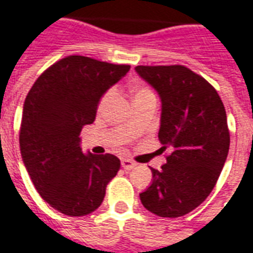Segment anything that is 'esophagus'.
<instances>
[{"label": "esophagus", "instance_id": "esophagus-1", "mask_svg": "<svg viewBox=\"0 0 253 253\" xmlns=\"http://www.w3.org/2000/svg\"><path fill=\"white\" fill-rule=\"evenodd\" d=\"M121 165H123V168L125 170H130L133 169L136 166V164L132 161V159H128V158H124L123 161H121Z\"/></svg>", "mask_w": 253, "mask_h": 253}]
</instances>
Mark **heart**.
<instances>
[{"label":"heart","instance_id":"heart-1","mask_svg":"<svg viewBox=\"0 0 253 253\" xmlns=\"http://www.w3.org/2000/svg\"><path fill=\"white\" fill-rule=\"evenodd\" d=\"M113 95H114V88H109L105 94L102 95L99 105H98L99 110H103V109L109 105V102L112 101ZM151 95H154V92H152L150 88H147V87H137V88L135 89V92H133V101L140 99V98H146V96H151ZM154 96H155V95H154Z\"/></svg>","mask_w":253,"mask_h":253}]
</instances>
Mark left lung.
<instances>
[{
	"mask_svg": "<svg viewBox=\"0 0 253 253\" xmlns=\"http://www.w3.org/2000/svg\"><path fill=\"white\" fill-rule=\"evenodd\" d=\"M162 102L159 141L169 148L162 169L140 193L152 214L178 218L203 203L227 158L230 135L225 106L211 84L184 65L136 66Z\"/></svg>",
	"mask_w": 253,
	"mask_h": 253,
	"instance_id": "obj_1",
	"label": "left lung"
}]
</instances>
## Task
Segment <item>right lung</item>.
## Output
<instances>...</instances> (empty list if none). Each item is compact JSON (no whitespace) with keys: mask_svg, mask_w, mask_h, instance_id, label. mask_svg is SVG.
<instances>
[{"mask_svg":"<svg viewBox=\"0 0 253 253\" xmlns=\"http://www.w3.org/2000/svg\"><path fill=\"white\" fill-rule=\"evenodd\" d=\"M129 65L68 55L47 68L24 101L20 151L31 181L44 202L69 216L91 214L120 170L112 154H83L80 132L92 124L98 103Z\"/></svg>","mask_w":253,"mask_h":253,"instance_id":"right-lung-1","label":"right lung"}]
</instances>
